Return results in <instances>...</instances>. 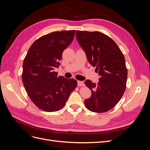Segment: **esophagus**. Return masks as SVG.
Masks as SVG:
<instances>
[{"label": "esophagus", "instance_id": "esophagus-1", "mask_svg": "<svg viewBox=\"0 0 150 150\" xmlns=\"http://www.w3.org/2000/svg\"><path fill=\"white\" fill-rule=\"evenodd\" d=\"M78 86H79V87H81V86H84L85 84L84 83V82H83V81H78Z\"/></svg>", "mask_w": 150, "mask_h": 150}]
</instances>
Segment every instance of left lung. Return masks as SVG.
Instances as JSON below:
<instances>
[{
  "label": "left lung",
  "mask_w": 150,
  "mask_h": 150,
  "mask_svg": "<svg viewBox=\"0 0 150 150\" xmlns=\"http://www.w3.org/2000/svg\"><path fill=\"white\" fill-rule=\"evenodd\" d=\"M76 35L89 62L101 76L97 84L89 79L84 82L92 93L84 101L85 106L92 112H107L126 90L128 69L123 54L114 40L101 32L76 30Z\"/></svg>",
  "instance_id": "obj_1"
}]
</instances>
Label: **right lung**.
<instances>
[{"label":"right lung","instance_id":"add662e5","mask_svg":"<svg viewBox=\"0 0 150 150\" xmlns=\"http://www.w3.org/2000/svg\"><path fill=\"white\" fill-rule=\"evenodd\" d=\"M74 34L75 30H71L44 35L31 45L25 57L22 83L31 101L42 111L60 110L77 87L76 79L58 76L54 71Z\"/></svg>","mask_w":150,"mask_h":150}]
</instances>
